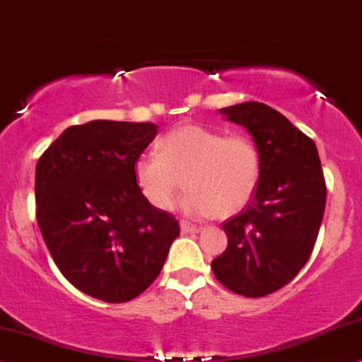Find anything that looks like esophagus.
Instances as JSON below:
<instances>
[{
    "label": "esophagus",
    "instance_id": "esophagus-1",
    "mask_svg": "<svg viewBox=\"0 0 362 362\" xmlns=\"http://www.w3.org/2000/svg\"><path fill=\"white\" fill-rule=\"evenodd\" d=\"M181 233L182 235H188V233H198L199 230V226H196V225H191V223H188V221H181Z\"/></svg>",
    "mask_w": 362,
    "mask_h": 362
}]
</instances>
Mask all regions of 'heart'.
<instances>
[{"mask_svg":"<svg viewBox=\"0 0 362 362\" xmlns=\"http://www.w3.org/2000/svg\"><path fill=\"white\" fill-rule=\"evenodd\" d=\"M137 189L156 209H169L182 188L189 193L177 208L191 218L218 211L230 216L247 206L255 194L262 156L252 137L225 136L198 124H182L159 141V153H144L134 160Z\"/></svg>","mask_w":362,"mask_h":362,"instance_id":"b5f03b06","label":"heart"}]
</instances>
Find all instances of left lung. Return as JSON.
I'll return each instance as SVG.
<instances>
[{"instance_id": "1", "label": "left lung", "mask_w": 362, "mask_h": 362, "mask_svg": "<svg viewBox=\"0 0 362 362\" xmlns=\"http://www.w3.org/2000/svg\"><path fill=\"white\" fill-rule=\"evenodd\" d=\"M220 112L247 127L260 151L262 173L248 206L223 223L228 247L211 269L231 292L265 297L309 260L327 198L324 173L314 141L279 110L243 102Z\"/></svg>"}]
</instances>
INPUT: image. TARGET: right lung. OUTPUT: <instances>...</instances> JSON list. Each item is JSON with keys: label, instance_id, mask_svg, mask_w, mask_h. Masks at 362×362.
<instances>
[{"label": "right lung", "instance_id": "right-lung-1", "mask_svg": "<svg viewBox=\"0 0 362 362\" xmlns=\"http://www.w3.org/2000/svg\"><path fill=\"white\" fill-rule=\"evenodd\" d=\"M158 129L92 120L65 129L37 163V221L53 262L74 287L109 304L141 296L180 235L176 218L151 206L134 181V160Z\"/></svg>", "mask_w": 362, "mask_h": 362}]
</instances>
